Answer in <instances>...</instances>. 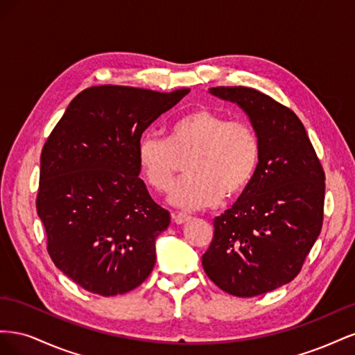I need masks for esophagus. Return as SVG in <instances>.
Segmentation results:
<instances>
[{"mask_svg":"<svg viewBox=\"0 0 355 355\" xmlns=\"http://www.w3.org/2000/svg\"><path fill=\"white\" fill-rule=\"evenodd\" d=\"M171 219H173L176 223H185L188 220H191V216L187 213H182V211H175L171 213Z\"/></svg>","mask_w":355,"mask_h":355,"instance_id":"34e87169","label":"esophagus"}]
</instances>
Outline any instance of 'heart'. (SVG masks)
<instances>
[{
	"label": "heart",
	"mask_w": 355,
	"mask_h": 355,
	"mask_svg": "<svg viewBox=\"0 0 355 355\" xmlns=\"http://www.w3.org/2000/svg\"><path fill=\"white\" fill-rule=\"evenodd\" d=\"M256 128L243 118H230L207 108L178 116L166 139L144 135L137 144V164L146 184L158 192L173 185L187 161V178L171 189L170 202L179 209L214 206L222 196L232 198L249 187L259 163Z\"/></svg>",
	"instance_id": "1"
}]
</instances>
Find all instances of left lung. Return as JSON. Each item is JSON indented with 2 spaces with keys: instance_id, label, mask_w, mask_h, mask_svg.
<instances>
[{
  "instance_id": "left-lung-1",
  "label": "left lung",
  "mask_w": 355,
  "mask_h": 355,
  "mask_svg": "<svg viewBox=\"0 0 355 355\" xmlns=\"http://www.w3.org/2000/svg\"><path fill=\"white\" fill-rule=\"evenodd\" d=\"M249 115L261 142L254 176L214 218L201 262L223 292L252 297L290 283L323 225L324 170L304 124L287 106L250 87H213Z\"/></svg>"
}]
</instances>
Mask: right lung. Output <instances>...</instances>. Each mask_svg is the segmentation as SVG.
I'll return each mask as SVG.
<instances>
[{
    "label": "right lung",
    "mask_w": 355,
    "mask_h": 355,
    "mask_svg": "<svg viewBox=\"0 0 355 355\" xmlns=\"http://www.w3.org/2000/svg\"><path fill=\"white\" fill-rule=\"evenodd\" d=\"M188 93L127 85L85 89L44 144L37 213L47 250L87 292L123 295L151 274L155 239L170 225V213L139 178L137 144Z\"/></svg>",
    "instance_id": "add662e5"
}]
</instances>
